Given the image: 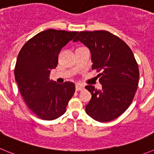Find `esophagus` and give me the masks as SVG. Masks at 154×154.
<instances>
[{"label":"esophagus","instance_id":"34e87169","mask_svg":"<svg viewBox=\"0 0 154 154\" xmlns=\"http://www.w3.org/2000/svg\"><path fill=\"white\" fill-rule=\"evenodd\" d=\"M84 89V87L82 85H80V84H76V91H82V90Z\"/></svg>","mask_w":154,"mask_h":154}]
</instances>
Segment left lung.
<instances>
[{
    "mask_svg": "<svg viewBox=\"0 0 154 154\" xmlns=\"http://www.w3.org/2000/svg\"><path fill=\"white\" fill-rule=\"evenodd\" d=\"M89 48L92 69H96L102 89L87 85L91 99L86 113L97 121L117 118L132 103L140 72L132 51L120 38L106 30L81 31L74 39Z\"/></svg>",
    "mask_w": 154,
    "mask_h": 154,
    "instance_id": "1",
    "label": "left lung"
}]
</instances>
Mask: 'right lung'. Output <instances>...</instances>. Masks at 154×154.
<instances>
[{
  "instance_id": "right-lung-1",
  "label": "right lung",
  "mask_w": 154,
  "mask_h": 154,
  "mask_svg": "<svg viewBox=\"0 0 154 154\" xmlns=\"http://www.w3.org/2000/svg\"><path fill=\"white\" fill-rule=\"evenodd\" d=\"M77 33L44 30L27 41L19 52L14 68L19 91L30 110L42 120H55L63 115L75 92L74 83L57 84L50 80V74L57 66L62 48Z\"/></svg>"
}]
</instances>
